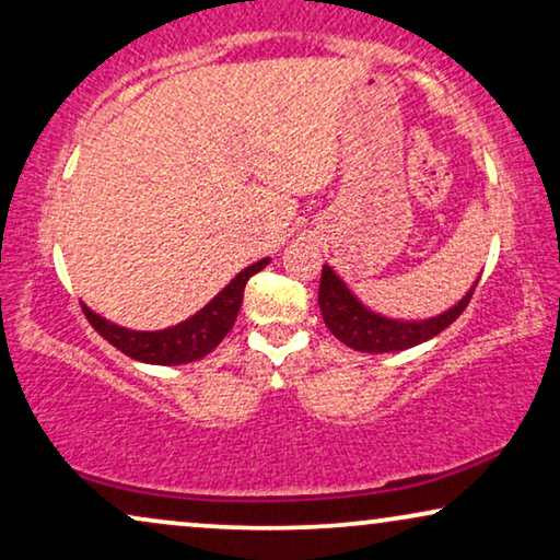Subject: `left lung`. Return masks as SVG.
<instances>
[{"mask_svg":"<svg viewBox=\"0 0 560 560\" xmlns=\"http://www.w3.org/2000/svg\"><path fill=\"white\" fill-rule=\"evenodd\" d=\"M475 287L464 294L459 304H454L452 310L439 314V317L404 322L370 312L365 304L358 302V296L348 289V283L337 277L329 266H322L319 310L329 332H332L340 342L348 345V348L358 352H398L431 340V337H436L441 329L452 325V322L467 310L469 299L475 294Z\"/></svg>","mask_w":560,"mask_h":560,"instance_id":"1","label":"left lung"}]
</instances>
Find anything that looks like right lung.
Segmentation results:
<instances>
[{
  "instance_id": "obj_1",
  "label": "right lung",
  "mask_w": 560,
  "mask_h": 560,
  "mask_svg": "<svg viewBox=\"0 0 560 560\" xmlns=\"http://www.w3.org/2000/svg\"><path fill=\"white\" fill-rule=\"evenodd\" d=\"M266 264H269V258L250 264L212 302L205 304L198 314H192L190 319L179 322L175 327L160 329V332H137V329L112 325L108 319L98 317L96 312H91L85 304L81 306L91 327L106 342H112L116 350H121L124 355L139 362H149V365H183V362L205 358L223 342V337L231 332L235 317H238L246 281L261 271Z\"/></svg>"
}]
</instances>
